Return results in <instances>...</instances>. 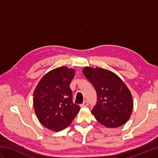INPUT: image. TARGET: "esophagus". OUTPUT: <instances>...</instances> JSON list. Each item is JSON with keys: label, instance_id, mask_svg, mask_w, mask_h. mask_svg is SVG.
Wrapping results in <instances>:
<instances>
[{"label": "esophagus", "instance_id": "obj_1", "mask_svg": "<svg viewBox=\"0 0 158 158\" xmlns=\"http://www.w3.org/2000/svg\"><path fill=\"white\" fill-rule=\"evenodd\" d=\"M88 106V102L87 101V100H85V101L83 102V104H81V107H86Z\"/></svg>", "mask_w": 158, "mask_h": 158}]
</instances>
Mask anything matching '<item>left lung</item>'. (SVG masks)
I'll return each mask as SVG.
<instances>
[{"label":"left lung","instance_id":"obj_1","mask_svg":"<svg viewBox=\"0 0 158 158\" xmlns=\"http://www.w3.org/2000/svg\"><path fill=\"white\" fill-rule=\"evenodd\" d=\"M83 73L97 93V102L92 113L106 127L115 128L125 124L133 109V98L128 88L110 70L86 66Z\"/></svg>","mask_w":158,"mask_h":158}]
</instances>
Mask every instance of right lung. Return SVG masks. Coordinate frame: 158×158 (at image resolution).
I'll list each match as a JSON object with an SVG mask.
<instances>
[{
    "label": "right lung",
    "mask_w": 158,
    "mask_h": 158,
    "mask_svg": "<svg viewBox=\"0 0 158 158\" xmlns=\"http://www.w3.org/2000/svg\"><path fill=\"white\" fill-rule=\"evenodd\" d=\"M75 75V69L66 66L53 69L42 77L33 93V106L39 122L53 132L68 127L81 109L73 102L70 88Z\"/></svg>",
    "instance_id": "1"
}]
</instances>
